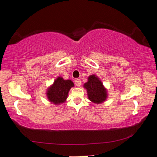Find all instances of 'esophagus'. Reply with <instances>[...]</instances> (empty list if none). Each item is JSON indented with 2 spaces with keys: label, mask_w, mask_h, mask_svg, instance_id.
Masks as SVG:
<instances>
[{
  "label": "esophagus",
  "mask_w": 157,
  "mask_h": 157,
  "mask_svg": "<svg viewBox=\"0 0 157 157\" xmlns=\"http://www.w3.org/2000/svg\"><path fill=\"white\" fill-rule=\"evenodd\" d=\"M75 85L77 86H80V85H81V80H80V79H75Z\"/></svg>",
  "instance_id": "34e87169"
}]
</instances>
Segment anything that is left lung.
<instances>
[{
  "label": "left lung",
  "mask_w": 157,
  "mask_h": 157,
  "mask_svg": "<svg viewBox=\"0 0 157 157\" xmlns=\"http://www.w3.org/2000/svg\"><path fill=\"white\" fill-rule=\"evenodd\" d=\"M83 87L86 89L89 100L93 103L102 104L108 98L107 89L100 79L94 74L88 77V80L84 84Z\"/></svg>",
  "instance_id": "1"
}]
</instances>
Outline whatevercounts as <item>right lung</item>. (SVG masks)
<instances>
[{
  "label": "right lung",
  "mask_w": 157,
  "mask_h": 157,
  "mask_svg": "<svg viewBox=\"0 0 157 157\" xmlns=\"http://www.w3.org/2000/svg\"><path fill=\"white\" fill-rule=\"evenodd\" d=\"M72 87H74L73 81L58 76L46 89V95L48 100L56 106L63 104L67 100L69 91Z\"/></svg>",
  "instance_id": "add662e5"
}]
</instances>
